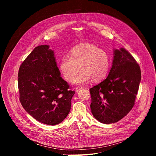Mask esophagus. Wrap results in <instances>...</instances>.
<instances>
[{
	"mask_svg": "<svg viewBox=\"0 0 156 156\" xmlns=\"http://www.w3.org/2000/svg\"><path fill=\"white\" fill-rule=\"evenodd\" d=\"M83 87H76L75 88V91L76 92V93H78V91L80 90H81V89H83Z\"/></svg>",
	"mask_w": 156,
	"mask_h": 156,
	"instance_id": "1",
	"label": "esophagus"
}]
</instances>
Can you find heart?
Returning a JSON list of instances; mask_svg holds the SVG:
<instances>
[{"label": "heart", "instance_id": "1", "mask_svg": "<svg viewBox=\"0 0 156 156\" xmlns=\"http://www.w3.org/2000/svg\"><path fill=\"white\" fill-rule=\"evenodd\" d=\"M81 73L73 81L75 84H84L93 79L95 81L103 80L110 67L108 54L102 49L91 44H81L73 48L69 55H64L60 69L65 78L71 81L80 71Z\"/></svg>", "mask_w": 156, "mask_h": 156}]
</instances>
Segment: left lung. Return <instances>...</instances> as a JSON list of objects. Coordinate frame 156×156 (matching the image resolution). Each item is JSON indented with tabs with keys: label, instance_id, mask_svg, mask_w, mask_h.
Instances as JSON below:
<instances>
[{
	"label": "left lung",
	"instance_id": "1",
	"mask_svg": "<svg viewBox=\"0 0 156 156\" xmlns=\"http://www.w3.org/2000/svg\"><path fill=\"white\" fill-rule=\"evenodd\" d=\"M114 51L108 75L90 90L92 114L105 124L119 121L131 110L141 76L139 65L128 51L120 48Z\"/></svg>",
	"mask_w": 156,
	"mask_h": 156
}]
</instances>
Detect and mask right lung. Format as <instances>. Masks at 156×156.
Segmentation results:
<instances>
[{
    "label": "right lung",
    "mask_w": 156,
    "mask_h": 156,
    "mask_svg": "<svg viewBox=\"0 0 156 156\" xmlns=\"http://www.w3.org/2000/svg\"><path fill=\"white\" fill-rule=\"evenodd\" d=\"M18 77L20 102L34 119L55 125L68 115L75 91L60 76L49 46L36 47L20 65Z\"/></svg>",
    "instance_id": "add662e5"
}]
</instances>
